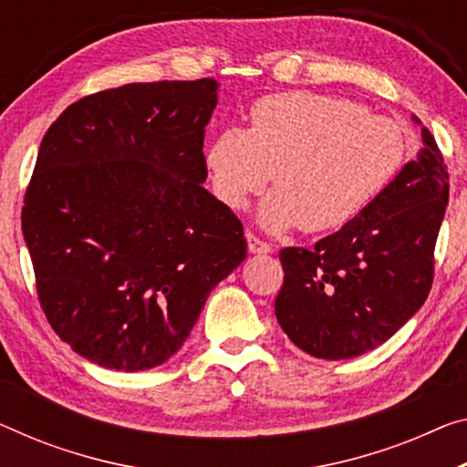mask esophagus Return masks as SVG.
<instances>
[{
	"instance_id": "34e87169",
	"label": "esophagus",
	"mask_w": 467,
	"mask_h": 467,
	"mask_svg": "<svg viewBox=\"0 0 467 467\" xmlns=\"http://www.w3.org/2000/svg\"><path fill=\"white\" fill-rule=\"evenodd\" d=\"M246 242H248V250L253 254H269L271 253V246L267 242H263L261 238H256L254 234H246Z\"/></svg>"
}]
</instances>
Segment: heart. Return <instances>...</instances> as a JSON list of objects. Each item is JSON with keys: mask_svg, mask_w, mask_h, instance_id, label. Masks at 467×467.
I'll return each mask as SVG.
<instances>
[{"mask_svg": "<svg viewBox=\"0 0 467 467\" xmlns=\"http://www.w3.org/2000/svg\"><path fill=\"white\" fill-rule=\"evenodd\" d=\"M405 156L407 135L394 120L350 99L292 91L254 102L248 129H223L204 159L214 196L227 209L242 211L274 171L277 190L261 204V225L317 234L357 219Z\"/></svg>", "mask_w": 467, "mask_h": 467, "instance_id": "heart-1", "label": "heart"}]
</instances>
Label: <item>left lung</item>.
<instances>
[{"mask_svg":"<svg viewBox=\"0 0 467 467\" xmlns=\"http://www.w3.org/2000/svg\"><path fill=\"white\" fill-rule=\"evenodd\" d=\"M421 141L415 161L357 219L311 250L279 253L284 285L275 317L305 353L340 361L374 350L428 298L449 173L426 127Z\"/></svg>","mask_w":467,"mask_h":467,"instance_id":"left-lung-1","label":"left lung"}]
</instances>
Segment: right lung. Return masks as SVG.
I'll list each match as a JSON object with an SVG mask.
<instances>
[{
  "label": "right lung",
  "instance_id": "obj_1",
  "mask_svg": "<svg viewBox=\"0 0 467 467\" xmlns=\"http://www.w3.org/2000/svg\"><path fill=\"white\" fill-rule=\"evenodd\" d=\"M219 83H129L70 104L43 135L23 206L43 313L117 371L173 357L211 290L246 258L242 223L204 190Z\"/></svg>",
  "mask_w": 467,
  "mask_h": 467
}]
</instances>
